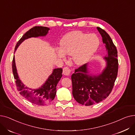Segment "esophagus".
I'll return each instance as SVG.
<instances>
[{
  "label": "esophagus",
  "instance_id": "34e87169",
  "mask_svg": "<svg viewBox=\"0 0 135 135\" xmlns=\"http://www.w3.org/2000/svg\"><path fill=\"white\" fill-rule=\"evenodd\" d=\"M71 73V70L68 67H64L63 69V74L65 75H69Z\"/></svg>",
  "mask_w": 135,
  "mask_h": 135
}]
</instances>
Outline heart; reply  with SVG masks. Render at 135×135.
Listing matches in <instances>:
<instances>
[{"mask_svg": "<svg viewBox=\"0 0 135 135\" xmlns=\"http://www.w3.org/2000/svg\"><path fill=\"white\" fill-rule=\"evenodd\" d=\"M100 41L97 35L75 31L68 33L61 40V48L56 50L60 59L65 60L66 54L72 55L73 62L82 65L89 60L97 49Z\"/></svg>", "mask_w": 135, "mask_h": 135, "instance_id": "1", "label": "heart"}]
</instances>
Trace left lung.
I'll return each instance as SVG.
<instances>
[{"instance_id":"1","label":"left lung","mask_w":135,"mask_h":135,"mask_svg":"<svg viewBox=\"0 0 135 135\" xmlns=\"http://www.w3.org/2000/svg\"><path fill=\"white\" fill-rule=\"evenodd\" d=\"M97 29L101 34L108 55L104 59L106 67L97 75L89 74L88 64L75 69L72 75V94L76 102L82 105H91L107 98L112 91L118 71V52L109 35L100 27Z\"/></svg>"}]
</instances>
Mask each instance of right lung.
Listing matches in <instances>:
<instances>
[{
    "label": "right lung",
    "instance_id": "add662e5",
    "mask_svg": "<svg viewBox=\"0 0 135 135\" xmlns=\"http://www.w3.org/2000/svg\"><path fill=\"white\" fill-rule=\"evenodd\" d=\"M49 30L50 28L42 26H35L32 28L18 40L15 48V51L21 42L25 39L31 37L45 36ZM12 68L17 90L20 92V95L27 100L32 103L42 105L50 102L54 100L56 94L57 84L62 76V68L54 69L52 74L49 76L45 83L37 89H32L25 86V85L20 80L17 72L14 56L12 60Z\"/></svg>",
    "mask_w": 135,
    "mask_h": 135
}]
</instances>
